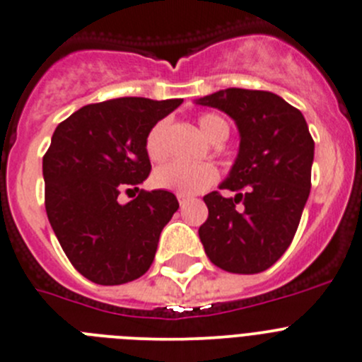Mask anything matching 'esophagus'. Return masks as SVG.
<instances>
[{"label":"esophagus","instance_id":"obj_1","mask_svg":"<svg viewBox=\"0 0 362 362\" xmlns=\"http://www.w3.org/2000/svg\"><path fill=\"white\" fill-rule=\"evenodd\" d=\"M177 199H178V203H180V206H184L185 203L189 202V198L185 194H177Z\"/></svg>","mask_w":362,"mask_h":362}]
</instances>
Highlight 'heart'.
Masks as SVG:
<instances>
[{"label": "heart", "mask_w": 362, "mask_h": 362, "mask_svg": "<svg viewBox=\"0 0 362 362\" xmlns=\"http://www.w3.org/2000/svg\"><path fill=\"white\" fill-rule=\"evenodd\" d=\"M198 125L203 134L209 139L216 141L219 138H228V124L224 118L217 115L206 113L198 117ZM166 122L160 120L153 125L145 138V152L148 159L160 160L166 156ZM216 166L209 163H182V160H171L157 168L152 175V182L156 187L164 191H173L177 194H199L206 191L214 182L217 180Z\"/></svg>", "instance_id": "b5f03b06"}]
</instances>
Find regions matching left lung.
I'll return each mask as SVG.
<instances>
[{
  "label": "left lung",
  "instance_id": "obj_1",
  "mask_svg": "<svg viewBox=\"0 0 362 362\" xmlns=\"http://www.w3.org/2000/svg\"><path fill=\"white\" fill-rule=\"evenodd\" d=\"M230 115L240 148L219 191L203 196L209 217L199 240L214 265L258 274L292 244L311 189L315 141L297 107L276 93L226 88L198 100Z\"/></svg>",
  "mask_w": 362,
  "mask_h": 362
}]
</instances>
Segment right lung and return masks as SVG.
I'll return each mask as SVG.
<instances>
[{
	"mask_svg": "<svg viewBox=\"0 0 362 362\" xmlns=\"http://www.w3.org/2000/svg\"><path fill=\"white\" fill-rule=\"evenodd\" d=\"M180 104L145 97L88 104L52 134L42 160L45 212L74 269L97 285L141 278L178 210L177 196L163 189L139 191L125 205L118 194L148 178L146 134Z\"/></svg>",
	"mask_w": 362,
	"mask_h": 362,
	"instance_id": "right-lung-1",
	"label": "right lung"
}]
</instances>
